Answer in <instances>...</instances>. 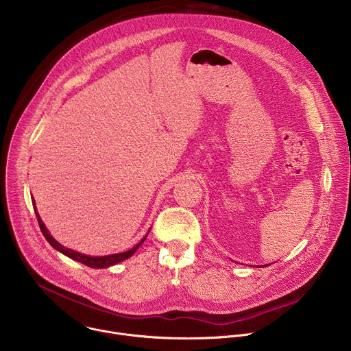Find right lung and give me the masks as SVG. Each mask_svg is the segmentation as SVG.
Here are the masks:
<instances>
[{"label": "right lung", "instance_id": "add662e5", "mask_svg": "<svg viewBox=\"0 0 351 351\" xmlns=\"http://www.w3.org/2000/svg\"><path fill=\"white\" fill-rule=\"evenodd\" d=\"M33 207H34V213H36V217H37V221H38L41 233L44 234V237L47 239V241H48L49 244H51L56 250H58L60 253L65 254L66 257H69V258H72V260H75V261H77V263H82V264L87 265V267H90V268H107V267H111V265H115V264H118V263H121V261L128 260L129 257H132V256L136 253V250L143 244V241H144L145 237H147V234H145V237H143V240H140L133 248L128 250V252H125V253H118V254H111V256H104V257L84 256V254H80V253L75 252V250H71V248L64 247V245L60 244L51 234H49L48 229H47L45 225L43 223V221H41V218H40V215H38V213H37V210H36L34 199H33Z\"/></svg>", "mask_w": 351, "mask_h": 351}]
</instances>
